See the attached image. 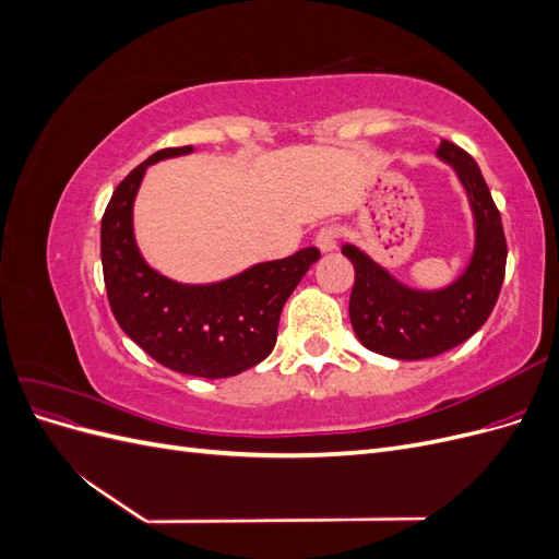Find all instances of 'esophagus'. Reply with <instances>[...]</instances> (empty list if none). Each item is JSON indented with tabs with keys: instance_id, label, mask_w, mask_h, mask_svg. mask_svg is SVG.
Returning <instances> with one entry per match:
<instances>
[{
	"instance_id": "1",
	"label": "esophagus",
	"mask_w": 559,
	"mask_h": 559,
	"mask_svg": "<svg viewBox=\"0 0 559 559\" xmlns=\"http://www.w3.org/2000/svg\"><path fill=\"white\" fill-rule=\"evenodd\" d=\"M337 240H341V230H337L335 226H324L319 228L317 235H314V245L319 251H333L337 247Z\"/></svg>"
}]
</instances>
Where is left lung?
I'll use <instances>...</instances> for the list:
<instances>
[{
	"mask_svg": "<svg viewBox=\"0 0 559 559\" xmlns=\"http://www.w3.org/2000/svg\"><path fill=\"white\" fill-rule=\"evenodd\" d=\"M438 156L452 163L460 175L478 226L476 253L460 280L443 292H413L389 277L357 247H343L357 273L349 296L354 333L370 352L401 361L438 357L468 341L492 314L506 275L509 247L501 214L478 163L448 140L438 146Z\"/></svg>",
	"mask_w": 559,
	"mask_h": 559,
	"instance_id": "1",
	"label": "left lung"
}]
</instances>
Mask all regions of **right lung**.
<instances>
[{"label":"right lung","instance_id":"obj_1","mask_svg":"<svg viewBox=\"0 0 559 559\" xmlns=\"http://www.w3.org/2000/svg\"><path fill=\"white\" fill-rule=\"evenodd\" d=\"M189 151L160 148L116 186L99 235L107 298L118 326L151 359L186 376L230 378L273 352L284 302L319 261V249H300L289 259L259 263L210 286H186L158 275L134 245L132 200L151 163Z\"/></svg>","mask_w":559,"mask_h":559}]
</instances>
